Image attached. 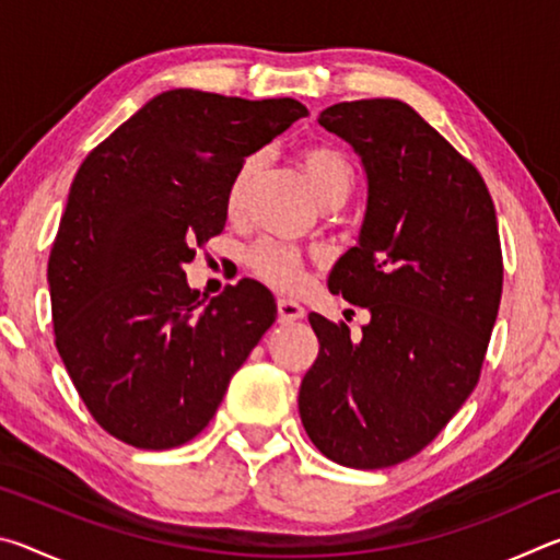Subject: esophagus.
Returning <instances> with one entry per match:
<instances>
[{
    "instance_id": "34e87169",
    "label": "esophagus",
    "mask_w": 560,
    "mask_h": 560,
    "mask_svg": "<svg viewBox=\"0 0 560 560\" xmlns=\"http://www.w3.org/2000/svg\"><path fill=\"white\" fill-rule=\"evenodd\" d=\"M277 308H279V320H281V324H293V320H299V318H303V314H306L301 303L291 301V299H279L277 301Z\"/></svg>"
}]
</instances>
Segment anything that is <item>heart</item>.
<instances>
[{
    "mask_svg": "<svg viewBox=\"0 0 560 560\" xmlns=\"http://www.w3.org/2000/svg\"><path fill=\"white\" fill-rule=\"evenodd\" d=\"M299 165L314 185L318 200L326 207H340L348 202L355 187V165L346 153L330 145H306L299 150ZM264 155H249L242 160L226 189V212L236 217L242 212L246 195L254 179L261 173ZM246 264L257 277L273 289H293L303 277V254L296 246L283 242H259L246 254Z\"/></svg>",
    "mask_w": 560,
    "mask_h": 560,
    "instance_id": "b5f03b06",
    "label": "heart"
}]
</instances>
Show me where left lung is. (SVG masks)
Here are the masks:
<instances>
[{
  "instance_id": "obj_1",
  "label": "left lung",
  "mask_w": 560,
  "mask_h": 560,
  "mask_svg": "<svg viewBox=\"0 0 560 560\" xmlns=\"http://www.w3.org/2000/svg\"><path fill=\"white\" fill-rule=\"evenodd\" d=\"M318 122L368 175L358 244L328 289L371 320L350 338L308 316L320 348L299 415L328 459L383 469L428 447L479 381L504 283L497 212L479 170L407 103L346 101Z\"/></svg>"
}]
</instances>
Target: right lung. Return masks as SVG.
Returning <instances> with one entry per match:
<instances>
[{"instance_id": "add662e5", "label": "right lung", "mask_w": 560, "mask_h": 560, "mask_svg": "<svg viewBox=\"0 0 560 560\" xmlns=\"http://www.w3.org/2000/svg\"><path fill=\"white\" fill-rule=\"evenodd\" d=\"M308 116L293 98L165 91L93 148L49 257L56 348L103 430L138 450L200 434L277 320L259 281L210 301L185 264L226 222L244 158Z\"/></svg>"}]
</instances>
